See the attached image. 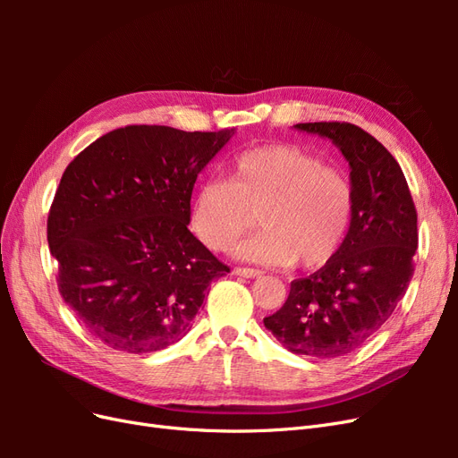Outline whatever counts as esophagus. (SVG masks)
Listing matches in <instances>:
<instances>
[{"instance_id":"1","label":"esophagus","mask_w":458,"mask_h":458,"mask_svg":"<svg viewBox=\"0 0 458 458\" xmlns=\"http://www.w3.org/2000/svg\"><path fill=\"white\" fill-rule=\"evenodd\" d=\"M233 273L237 276H244V279H254V276H259V269H250V267H234Z\"/></svg>"}]
</instances>
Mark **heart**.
<instances>
[{"mask_svg": "<svg viewBox=\"0 0 458 458\" xmlns=\"http://www.w3.org/2000/svg\"><path fill=\"white\" fill-rule=\"evenodd\" d=\"M229 182L210 177L191 202V227L204 246L225 252L252 227L261 231L237 254L273 267H321L348 237L355 195L348 177L296 145L244 148L229 164Z\"/></svg>", "mask_w": 458, "mask_h": 458, "instance_id": "1", "label": "heart"}]
</instances>
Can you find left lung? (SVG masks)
Returning a JSON list of instances; mask_svg holds the SVG:
<instances>
[{
  "label": "left lung",
  "instance_id": "obj_1",
  "mask_svg": "<svg viewBox=\"0 0 458 458\" xmlns=\"http://www.w3.org/2000/svg\"><path fill=\"white\" fill-rule=\"evenodd\" d=\"M294 128L340 148L352 170L355 210L340 252L293 281L284 306L263 325L288 352L336 359L377 335L405 296L419 246L417 210L397 160L370 133L345 122Z\"/></svg>",
  "mask_w": 458,
  "mask_h": 458
}]
</instances>
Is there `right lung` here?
Wrapping results in <instances>:
<instances>
[{"instance_id":"right-lung-1","label":"right lung","mask_w":458,"mask_h":458,"mask_svg":"<svg viewBox=\"0 0 458 458\" xmlns=\"http://www.w3.org/2000/svg\"><path fill=\"white\" fill-rule=\"evenodd\" d=\"M234 130L126 126L68 164L47 217L59 293L108 348L150 353L191 330L229 267L189 231L199 174Z\"/></svg>"}]
</instances>
